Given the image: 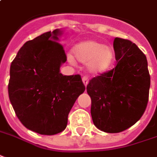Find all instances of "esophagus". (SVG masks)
<instances>
[{
	"mask_svg": "<svg viewBox=\"0 0 157 157\" xmlns=\"http://www.w3.org/2000/svg\"><path fill=\"white\" fill-rule=\"evenodd\" d=\"M82 80H83V83H84V85L85 86H87L88 85V82H89V79H88V78L86 76L83 77V78H82Z\"/></svg>",
	"mask_w": 157,
	"mask_h": 157,
	"instance_id": "1",
	"label": "esophagus"
}]
</instances>
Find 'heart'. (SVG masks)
I'll list each match as a JSON object with an SVG mask.
<instances>
[{
	"mask_svg": "<svg viewBox=\"0 0 157 157\" xmlns=\"http://www.w3.org/2000/svg\"><path fill=\"white\" fill-rule=\"evenodd\" d=\"M74 56L81 63H88V69L92 73H101L108 69L112 61V52L108 47L96 40H86L74 47ZM67 58L71 63L75 59L71 54Z\"/></svg>",
	"mask_w": 157,
	"mask_h": 157,
	"instance_id": "b5f03b06",
	"label": "heart"
}]
</instances>
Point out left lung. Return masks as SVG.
<instances>
[{
    "mask_svg": "<svg viewBox=\"0 0 157 157\" xmlns=\"http://www.w3.org/2000/svg\"><path fill=\"white\" fill-rule=\"evenodd\" d=\"M113 47L116 67L91 78L86 87L93 124L107 133L122 132L139 120L150 86L147 59L135 43L115 38Z\"/></svg>",
    "mask_w": 157,
    "mask_h": 157,
    "instance_id": "obj_1",
    "label": "left lung"
}]
</instances>
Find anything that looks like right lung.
<instances>
[{"instance_id":"obj_1","label":"right lung","mask_w":157,"mask_h":157,"mask_svg":"<svg viewBox=\"0 0 157 157\" xmlns=\"http://www.w3.org/2000/svg\"><path fill=\"white\" fill-rule=\"evenodd\" d=\"M55 29L27 41L11 63L8 96L14 112L28 130L55 135L66 128L68 114L86 86L81 76L59 71L66 61Z\"/></svg>"}]
</instances>
